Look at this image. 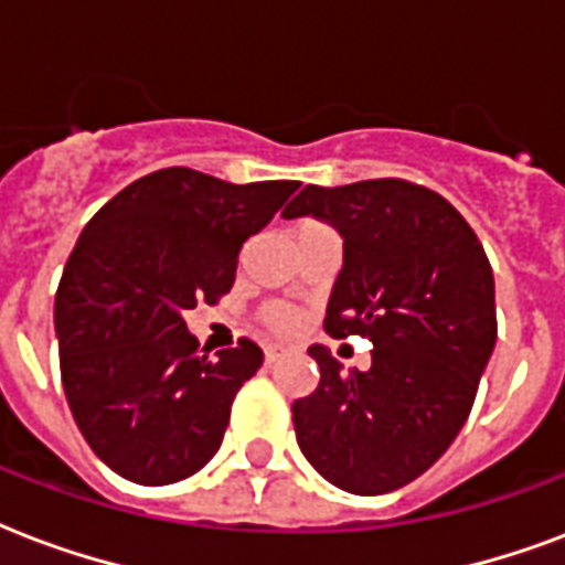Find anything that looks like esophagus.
Returning <instances> with one entry per match:
<instances>
[{"label": "esophagus", "instance_id": "esophagus-1", "mask_svg": "<svg viewBox=\"0 0 565 565\" xmlns=\"http://www.w3.org/2000/svg\"><path fill=\"white\" fill-rule=\"evenodd\" d=\"M282 353H286V348H279V344H268V348H265V365H274V362H277Z\"/></svg>", "mask_w": 565, "mask_h": 565}]
</instances>
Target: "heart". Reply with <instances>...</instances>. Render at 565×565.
<instances>
[{
    "label": "heart",
    "instance_id": "obj_1",
    "mask_svg": "<svg viewBox=\"0 0 565 565\" xmlns=\"http://www.w3.org/2000/svg\"><path fill=\"white\" fill-rule=\"evenodd\" d=\"M265 323H268L274 332H291L297 327V315L288 309V306H268L265 309Z\"/></svg>",
    "mask_w": 565,
    "mask_h": 565
}]
</instances>
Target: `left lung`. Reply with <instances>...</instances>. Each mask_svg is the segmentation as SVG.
<instances>
[{"mask_svg": "<svg viewBox=\"0 0 565 565\" xmlns=\"http://www.w3.org/2000/svg\"><path fill=\"white\" fill-rule=\"evenodd\" d=\"M318 217L344 238L323 330L369 335L371 369L342 371L323 344L321 383L291 406L315 471L383 495L430 469L469 418L495 348V279L454 205L404 179L306 185L282 217Z\"/></svg>", "mask_w": 565, "mask_h": 565, "instance_id": "8db88e82", "label": "left lung"}]
</instances>
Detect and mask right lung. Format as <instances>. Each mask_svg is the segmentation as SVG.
I'll return each mask as SVG.
<instances>
[{
  "label": "right lung",
  "instance_id": "obj_1",
  "mask_svg": "<svg viewBox=\"0 0 565 565\" xmlns=\"http://www.w3.org/2000/svg\"><path fill=\"white\" fill-rule=\"evenodd\" d=\"M297 185L164 168L126 185L82 230L55 295L61 383L87 445L120 478L164 487L217 454L262 351L242 339L217 356L200 353L185 312L233 288L244 242Z\"/></svg>",
  "mask_w": 565,
  "mask_h": 565
}]
</instances>
